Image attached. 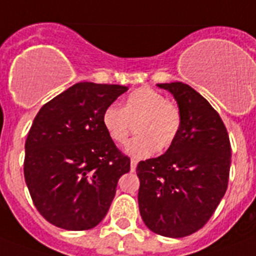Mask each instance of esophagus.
Returning a JSON list of instances; mask_svg holds the SVG:
<instances>
[{
	"label": "esophagus",
	"mask_w": 256,
	"mask_h": 256,
	"mask_svg": "<svg viewBox=\"0 0 256 256\" xmlns=\"http://www.w3.org/2000/svg\"><path fill=\"white\" fill-rule=\"evenodd\" d=\"M137 162H138V161H137V160H133V158H132V160H130V170H132V171L136 170Z\"/></svg>",
	"instance_id": "obj_1"
}]
</instances>
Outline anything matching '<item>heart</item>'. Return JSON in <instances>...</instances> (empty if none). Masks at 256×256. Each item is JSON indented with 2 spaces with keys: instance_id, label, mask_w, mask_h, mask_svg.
I'll return each instance as SVG.
<instances>
[{
  "instance_id": "obj_1",
  "label": "heart",
  "mask_w": 256,
  "mask_h": 256,
  "mask_svg": "<svg viewBox=\"0 0 256 256\" xmlns=\"http://www.w3.org/2000/svg\"><path fill=\"white\" fill-rule=\"evenodd\" d=\"M182 123L179 106L146 86L130 92L124 99L122 108L111 104L102 115L103 128L110 138L119 145L128 141L132 124H136L137 136L130 141L126 152L137 158L170 149L180 133Z\"/></svg>"
}]
</instances>
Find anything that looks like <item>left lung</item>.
Here are the masks:
<instances>
[{"label": "left lung", "mask_w": 256, "mask_h": 256, "mask_svg": "<svg viewBox=\"0 0 256 256\" xmlns=\"http://www.w3.org/2000/svg\"><path fill=\"white\" fill-rule=\"evenodd\" d=\"M174 95L182 130L174 145L157 158L138 162V208L156 234L182 238L202 229L225 195L232 148L218 112L183 82L160 84Z\"/></svg>", "instance_id": "8db88e82"}]
</instances>
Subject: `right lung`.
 <instances>
[{
	"instance_id": "right-lung-1",
	"label": "right lung",
	"mask_w": 256,
	"mask_h": 256,
	"mask_svg": "<svg viewBox=\"0 0 256 256\" xmlns=\"http://www.w3.org/2000/svg\"><path fill=\"white\" fill-rule=\"evenodd\" d=\"M126 86L78 82L39 110L30 128L24 180L39 213L65 230H88L108 212L130 160L102 126Z\"/></svg>"
}]
</instances>
